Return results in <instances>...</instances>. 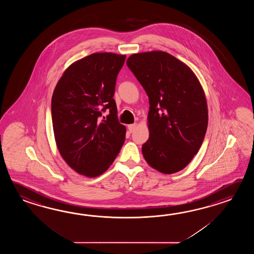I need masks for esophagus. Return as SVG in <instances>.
Masks as SVG:
<instances>
[{
  "label": "esophagus",
  "instance_id": "esophagus-1",
  "mask_svg": "<svg viewBox=\"0 0 254 254\" xmlns=\"http://www.w3.org/2000/svg\"><path fill=\"white\" fill-rule=\"evenodd\" d=\"M128 129H129V132H133L136 129V124L128 125Z\"/></svg>",
  "mask_w": 254,
  "mask_h": 254
}]
</instances>
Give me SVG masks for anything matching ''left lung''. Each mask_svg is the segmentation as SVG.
Listing matches in <instances>:
<instances>
[{
    "mask_svg": "<svg viewBox=\"0 0 254 254\" xmlns=\"http://www.w3.org/2000/svg\"><path fill=\"white\" fill-rule=\"evenodd\" d=\"M126 64L149 97L150 137L141 148L146 162L165 174L182 171L200 150L208 126L200 81L165 52L132 54Z\"/></svg>",
    "mask_w": 254,
    "mask_h": 254,
    "instance_id": "obj_1",
    "label": "left lung"
}]
</instances>
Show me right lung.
Segmentation results:
<instances>
[{"mask_svg":"<svg viewBox=\"0 0 254 254\" xmlns=\"http://www.w3.org/2000/svg\"><path fill=\"white\" fill-rule=\"evenodd\" d=\"M125 55L92 54L70 65L52 98L55 141L65 162L87 177L103 174L125 140L114 95ZM107 112V116L103 114Z\"/></svg>","mask_w":254,"mask_h":254,"instance_id":"1","label":"right lung"}]
</instances>
